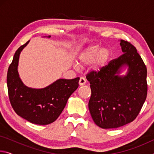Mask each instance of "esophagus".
I'll return each instance as SVG.
<instances>
[{"mask_svg": "<svg viewBox=\"0 0 154 154\" xmlns=\"http://www.w3.org/2000/svg\"><path fill=\"white\" fill-rule=\"evenodd\" d=\"M85 83H86V79H85L84 77H81L79 79V85H83L85 84Z\"/></svg>", "mask_w": 154, "mask_h": 154, "instance_id": "esophagus-1", "label": "esophagus"}]
</instances>
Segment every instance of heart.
Segmentation results:
<instances>
[{"label":"heart","mask_w":154,"mask_h":154,"mask_svg":"<svg viewBox=\"0 0 154 154\" xmlns=\"http://www.w3.org/2000/svg\"><path fill=\"white\" fill-rule=\"evenodd\" d=\"M109 57L110 52L107 49H101L99 45H91L79 54L78 60L82 66L89 65L94 62V69L99 70L105 66Z\"/></svg>","instance_id":"b5f03b06"}]
</instances>
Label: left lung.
I'll use <instances>...</instances> for the list:
<instances>
[{
    "label": "left lung",
    "mask_w": 154,
    "mask_h": 154,
    "mask_svg": "<svg viewBox=\"0 0 154 154\" xmlns=\"http://www.w3.org/2000/svg\"><path fill=\"white\" fill-rule=\"evenodd\" d=\"M124 52L100 71L86 75L92 94L88 107L94 123L104 129L116 128L134 121L147 94V68L135 47L121 40ZM126 64L129 69L124 77L116 75Z\"/></svg>",
    "instance_id": "1"
}]
</instances>
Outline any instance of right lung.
Masks as SVG:
<instances>
[{
    "label": "right lung",
    "instance_id": "obj_1",
    "mask_svg": "<svg viewBox=\"0 0 154 154\" xmlns=\"http://www.w3.org/2000/svg\"><path fill=\"white\" fill-rule=\"evenodd\" d=\"M28 42L17 49L9 66L7 83L9 100L15 113L22 118L32 124H49L56 120L70 96L77 90L79 77L58 79L43 89L26 86L19 77L17 65L20 52Z\"/></svg>",
    "mask_w": 154,
    "mask_h": 154
}]
</instances>
